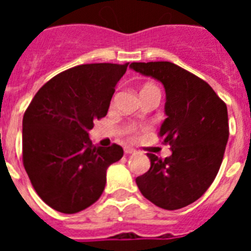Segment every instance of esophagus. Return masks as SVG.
<instances>
[{
  "label": "esophagus",
  "mask_w": 251,
  "mask_h": 251,
  "mask_svg": "<svg viewBox=\"0 0 251 251\" xmlns=\"http://www.w3.org/2000/svg\"><path fill=\"white\" fill-rule=\"evenodd\" d=\"M136 152V150H133L132 147H124V153L126 154H132V153Z\"/></svg>",
  "instance_id": "obj_1"
}]
</instances>
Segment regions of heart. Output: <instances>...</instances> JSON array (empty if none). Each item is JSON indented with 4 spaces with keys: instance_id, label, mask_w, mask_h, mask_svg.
<instances>
[{
    "instance_id": "obj_1",
    "label": "heart",
    "mask_w": 251,
    "mask_h": 251,
    "mask_svg": "<svg viewBox=\"0 0 251 251\" xmlns=\"http://www.w3.org/2000/svg\"><path fill=\"white\" fill-rule=\"evenodd\" d=\"M152 86H154V85H146L142 90H146V89H148V88H152ZM123 133L126 134V136L132 137L133 138V137H136V128L133 127V126H127V127L123 128Z\"/></svg>"
}]
</instances>
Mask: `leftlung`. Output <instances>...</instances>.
Here are the masks:
<instances>
[{"mask_svg": "<svg viewBox=\"0 0 251 251\" xmlns=\"http://www.w3.org/2000/svg\"><path fill=\"white\" fill-rule=\"evenodd\" d=\"M129 68L165 86L167 118L158 136L172 151L165 159L147 153L151 168L137 177V186L158 207L178 210L214 182L229 139L227 108L205 80L176 64L132 63Z\"/></svg>", "mask_w": 251, "mask_h": 251, "instance_id": "1", "label": "left lung"}]
</instances>
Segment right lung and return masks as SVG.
I'll use <instances>...</instances> for the list:
<instances>
[{"label": "right lung", "instance_id": "right-lung-1", "mask_svg": "<svg viewBox=\"0 0 251 251\" xmlns=\"http://www.w3.org/2000/svg\"><path fill=\"white\" fill-rule=\"evenodd\" d=\"M127 66L68 69L40 88L24 114V167L41 200L56 211L75 214L93 205L105 187L106 168L123 157L115 143L93 145L88 130L106 115Z\"/></svg>", "mask_w": 251, "mask_h": 251}]
</instances>
